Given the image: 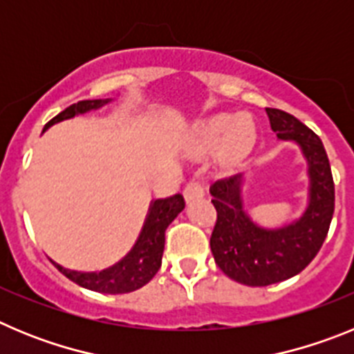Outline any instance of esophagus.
Instances as JSON below:
<instances>
[{"label": "esophagus", "mask_w": 354, "mask_h": 354, "mask_svg": "<svg viewBox=\"0 0 354 354\" xmlns=\"http://www.w3.org/2000/svg\"><path fill=\"white\" fill-rule=\"evenodd\" d=\"M204 195H205L204 186H202L200 183H189L186 187H184V198H186L187 204L193 202V200L202 198Z\"/></svg>", "instance_id": "34e87169"}]
</instances>
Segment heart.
Returning <instances> with one entry per match:
<instances>
[{
  "label": "heart",
  "instance_id": "1",
  "mask_svg": "<svg viewBox=\"0 0 354 354\" xmlns=\"http://www.w3.org/2000/svg\"><path fill=\"white\" fill-rule=\"evenodd\" d=\"M193 138L204 152L220 147L221 162L225 167H236L248 158L257 143V126L248 115H216L200 122Z\"/></svg>",
  "mask_w": 354,
  "mask_h": 354
}]
</instances>
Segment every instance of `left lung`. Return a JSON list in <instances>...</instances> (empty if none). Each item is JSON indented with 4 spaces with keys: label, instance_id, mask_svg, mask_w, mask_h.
I'll return each instance as SVG.
<instances>
[{
    "label": "left lung",
    "instance_id": "1",
    "mask_svg": "<svg viewBox=\"0 0 354 354\" xmlns=\"http://www.w3.org/2000/svg\"><path fill=\"white\" fill-rule=\"evenodd\" d=\"M266 113L278 140L294 142L301 149L308 175V202L303 214L290 223L262 227L245 209V175L212 184L218 220L211 252L228 278L250 287L282 282L305 270L323 246L335 209L330 161L317 134L282 109L266 108Z\"/></svg>",
    "mask_w": 354,
    "mask_h": 354
}]
</instances>
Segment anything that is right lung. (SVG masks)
<instances>
[{
    "instance_id": "add662e5",
    "label": "right lung",
    "mask_w": 354,
    "mask_h": 354,
    "mask_svg": "<svg viewBox=\"0 0 354 354\" xmlns=\"http://www.w3.org/2000/svg\"><path fill=\"white\" fill-rule=\"evenodd\" d=\"M113 99H93V101H81L77 104L68 106L62 113L56 115L53 120H49L44 127V131L49 129L58 122L68 120L77 115H84L88 111L102 108ZM42 131V133H44ZM184 209L183 195H174L170 198H159L150 202L149 212H147L145 223L142 227L138 239L133 245V248L127 252L126 257L115 262L102 271H76L67 270L58 262L53 261V264L77 286L84 289L95 290L102 294H126L140 289L145 283H149L154 274L161 268L162 250H165V230L168 225L180 214Z\"/></svg>"
}]
</instances>
